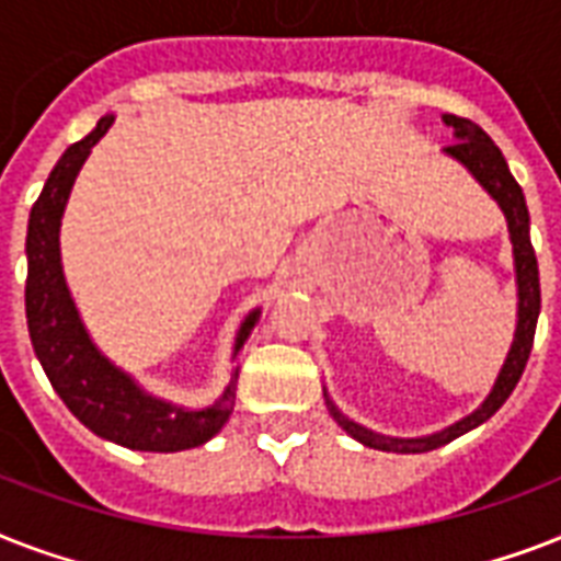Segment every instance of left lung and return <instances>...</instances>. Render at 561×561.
Returning <instances> with one entry per match:
<instances>
[{
  "label": "left lung",
  "instance_id": "8db88e82",
  "mask_svg": "<svg viewBox=\"0 0 561 561\" xmlns=\"http://www.w3.org/2000/svg\"><path fill=\"white\" fill-rule=\"evenodd\" d=\"M443 122L454 130L457 142L445 148V157H451L454 162H460L462 169L469 171L471 178L478 180L483 192L501 206L506 218V229H510V241H513V264H515V290H518V311H515V334L506 352L504 364L497 369V378L492 383V390L486 392V399L480 401L478 408L471 410L469 416L457 419L443 431L425 436H390L369 431V427L358 425L355 419H350L337 404L332 401L329 390L323 387L325 408L332 413L337 425L358 439L367 448H378V451H392V454H425L434 451L439 445H448L457 436L469 434L478 425H483L486 419H492L501 410L510 396H513L515 383L522 381V373L530 358L533 337H536V323H539L541 311V288H539V262H536V250L530 241V211H527V201H524L522 186L515 183L510 174L504 153L486 130H480L469 118H457L451 113H445Z\"/></svg>",
  "mask_w": 561,
  "mask_h": 561
}]
</instances>
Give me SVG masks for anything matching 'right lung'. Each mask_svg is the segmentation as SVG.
I'll use <instances>...</instances> for the list:
<instances>
[{"label": "right lung", "mask_w": 561, "mask_h": 561, "mask_svg": "<svg viewBox=\"0 0 561 561\" xmlns=\"http://www.w3.org/2000/svg\"><path fill=\"white\" fill-rule=\"evenodd\" d=\"M113 122L116 116H104L90 136L66 148L37 203L31 206L25 236V317L31 346L57 396L92 434L134 451H188L209 443L227 425L229 413L236 408L238 367L229 375L224 392L206 408H183L153 396L95 346L75 306L72 290L66 285L60 262V224L75 178ZM259 317L262 308H253L241 320L232 343V360H238V352L244 350Z\"/></svg>", "instance_id": "obj_1"}]
</instances>
